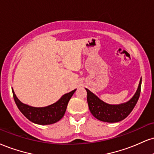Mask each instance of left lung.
I'll return each instance as SVG.
<instances>
[{"label":"left lung","mask_w":154,"mask_h":154,"mask_svg":"<svg viewBox=\"0 0 154 154\" xmlns=\"http://www.w3.org/2000/svg\"><path fill=\"white\" fill-rule=\"evenodd\" d=\"M141 81L140 78L138 89L132 98L126 103L118 105L107 104L92 93L90 90L85 88L88 94L87 100L89 109L91 113L97 120L107 123H116L124 120L131 113L138 100L140 93Z\"/></svg>","instance_id":"8db88e82"}]
</instances>
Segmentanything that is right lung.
I'll use <instances>...</instances> for the list:
<instances>
[{
  "instance_id": "1",
  "label": "right lung",
  "mask_w": 154,
  "mask_h": 154,
  "mask_svg": "<svg viewBox=\"0 0 154 154\" xmlns=\"http://www.w3.org/2000/svg\"><path fill=\"white\" fill-rule=\"evenodd\" d=\"M75 90L64 94L56 103L46 107H36L24 104L18 100L12 88L13 95L18 108L27 119L38 125H50L58 122L65 113L70 98Z\"/></svg>"
}]
</instances>
